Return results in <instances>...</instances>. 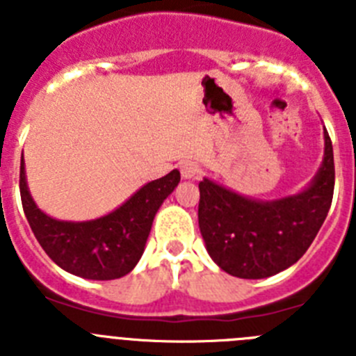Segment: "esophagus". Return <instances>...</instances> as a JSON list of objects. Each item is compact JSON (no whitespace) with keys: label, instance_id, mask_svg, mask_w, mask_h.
Returning a JSON list of instances; mask_svg holds the SVG:
<instances>
[{"label":"esophagus","instance_id":"1","mask_svg":"<svg viewBox=\"0 0 356 356\" xmlns=\"http://www.w3.org/2000/svg\"><path fill=\"white\" fill-rule=\"evenodd\" d=\"M180 172L184 180H200L201 169L193 160H185V162L180 163Z\"/></svg>","mask_w":356,"mask_h":356}]
</instances>
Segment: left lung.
Segmentation results:
<instances>
[{
    "label": "left lung",
    "mask_w": 356,
    "mask_h": 356,
    "mask_svg": "<svg viewBox=\"0 0 356 356\" xmlns=\"http://www.w3.org/2000/svg\"><path fill=\"white\" fill-rule=\"evenodd\" d=\"M333 185V147L326 130L321 168L300 193L254 200L203 178L197 221L210 259L228 275L244 280L285 271L303 257L325 222Z\"/></svg>",
    "instance_id": "left-lung-1"
}]
</instances>
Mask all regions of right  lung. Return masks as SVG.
I'll return each mask as SVG.
<instances>
[{
    "label": "right lung",
    "mask_w": 356,
    "mask_h": 356,
    "mask_svg": "<svg viewBox=\"0 0 356 356\" xmlns=\"http://www.w3.org/2000/svg\"><path fill=\"white\" fill-rule=\"evenodd\" d=\"M180 184V171L143 185L122 205L89 221H62L37 207L28 188L21 155L19 188L30 228L64 271L85 280H115L137 266L146 248L151 225L165 197Z\"/></svg>",
    "instance_id": "1"
}]
</instances>
